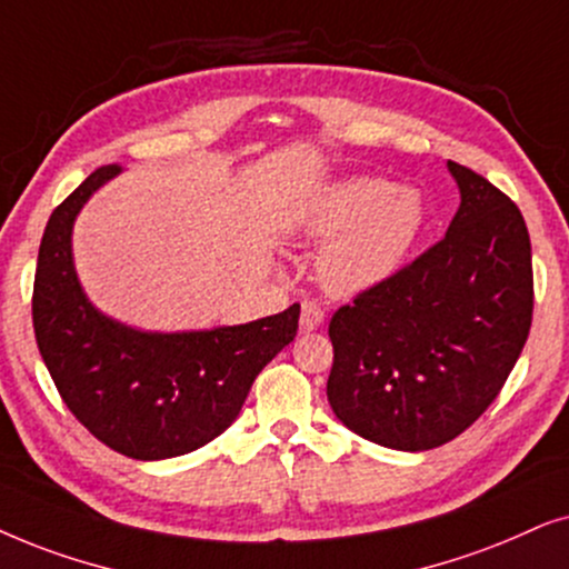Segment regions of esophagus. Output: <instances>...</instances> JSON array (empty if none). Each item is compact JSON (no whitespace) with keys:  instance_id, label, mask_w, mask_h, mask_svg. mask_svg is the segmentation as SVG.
Instances as JSON below:
<instances>
[{"instance_id":"obj_1","label":"esophagus","mask_w":569,"mask_h":569,"mask_svg":"<svg viewBox=\"0 0 569 569\" xmlns=\"http://www.w3.org/2000/svg\"><path fill=\"white\" fill-rule=\"evenodd\" d=\"M322 322H325V309L317 305V301H305V305H301V320H299L301 332H312L320 328Z\"/></svg>"}]
</instances>
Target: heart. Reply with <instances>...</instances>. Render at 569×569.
I'll list each match as a JSON object with an SVG mask.
<instances>
[{"mask_svg": "<svg viewBox=\"0 0 569 569\" xmlns=\"http://www.w3.org/2000/svg\"><path fill=\"white\" fill-rule=\"evenodd\" d=\"M423 223L416 189L356 177L325 189L301 218L309 237H338L322 252L320 276L330 291L356 293L398 270Z\"/></svg>", "mask_w": 569, "mask_h": 569, "instance_id": "1", "label": "heart"}]
</instances>
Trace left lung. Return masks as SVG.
Wrapping results in <instances>:
<instances>
[{
    "label": "left lung",
    "mask_w": 569,
    "mask_h": 569,
    "mask_svg": "<svg viewBox=\"0 0 569 569\" xmlns=\"http://www.w3.org/2000/svg\"><path fill=\"white\" fill-rule=\"evenodd\" d=\"M460 208L448 233L330 320L328 400L348 429L431 450L502 390L533 320L531 237L518 206L450 161Z\"/></svg>",
    "instance_id": "8db88e82"
}]
</instances>
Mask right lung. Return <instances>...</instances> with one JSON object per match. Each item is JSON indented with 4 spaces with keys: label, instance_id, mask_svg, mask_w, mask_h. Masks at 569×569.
I'll return each instance as SVG.
<instances>
[{
    "label": "right lung",
    "instance_id": "add662e5",
    "mask_svg": "<svg viewBox=\"0 0 569 569\" xmlns=\"http://www.w3.org/2000/svg\"><path fill=\"white\" fill-rule=\"evenodd\" d=\"M101 166L51 213L38 249L33 330L64 406L98 442L134 460L192 452L231 427L254 377L297 338L301 307L200 332H138L98 315L72 268V221L111 179Z\"/></svg>",
    "mask_w": 569,
    "mask_h": 569
}]
</instances>
